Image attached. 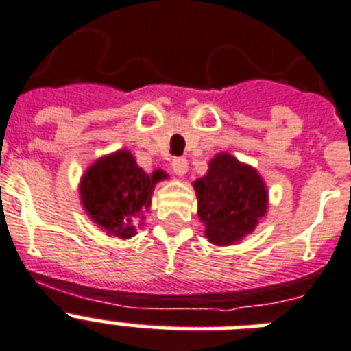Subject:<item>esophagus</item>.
Wrapping results in <instances>:
<instances>
[{
	"instance_id": "esophagus-1",
	"label": "esophagus",
	"mask_w": 351,
	"mask_h": 351,
	"mask_svg": "<svg viewBox=\"0 0 351 351\" xmlns=\"http://www.w3.org/2000/svg\"><path fill=\"white\" fill-rule=\"evenodd\" d=\"M171 169L178 176H184L187 173V160L186 158H173L171 162Z\"/></svg>"
}]
</instances>
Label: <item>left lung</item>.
Wrapping results in <instances>:
<instances>
[{"instance_id": "8db88e82", "label": "left lung", "mask_w": 351, "mask_h": 351, "mask_svg": "<svg viewBox=\"0 0 351 351\" xmlns=\"http://www.w3.org/2000/svg\"><path fill=\"white\" fill-rule=\"evenodd\" d=\"M195 189L206 237L217 245L239 242L266 213L267 191L258 173L228 153L209 162L208 175L195 182Z\"/></svg>"}]
</instances>
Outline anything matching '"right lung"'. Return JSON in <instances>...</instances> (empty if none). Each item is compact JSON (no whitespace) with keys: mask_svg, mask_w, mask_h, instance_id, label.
Wrapping results in <instances>:
<instances>
[{"mask_svg":"<svg viewBox=\"0 0 351 351\" xmlns=\"http://www.w3.org/2000/svg\"><path fill=\"white\" fill-rule=\"evenodd\" d=\"M162 178V171L149 176L129 151H118L100 158L85 173L80 186L82 202L107 233L129 239L134 234L132 222L151 206L153 187Z\"/></svg>","mask_w":351,"mask_h":351,"instance_id":"1","label":"right lung"}]
</instances>
